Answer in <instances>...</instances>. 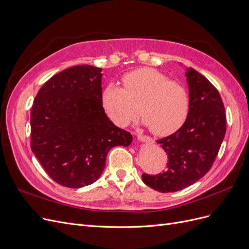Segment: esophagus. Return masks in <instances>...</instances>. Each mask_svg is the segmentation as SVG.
<instances>
[{"label":"esophagus","instance_id":"1","mask_svg":"<svg viewBox=\"0 0 249 249\" xmlns=\"http://www.w3.org/2000/svg\"><path fill=\"white\" fill-rule=\"evenodd\" d=\"M138 140H140V141H144V142H153L154 140L152 139V138H147V137H145V136H143V135H138Z\"/></svg>","mask_w":249,"mask_h":249}]
</instances>
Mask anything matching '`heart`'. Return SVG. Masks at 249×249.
Listing matches in <instances>:
<instances>
[{"instance_id":"obj_1","label":"heart","mask_w":249,"mask_h":249,"mask_svg":"<svg viewBox=\"0 0 249 249\" xmlns=\"http://www.w3.org/2000/svg\"><path fill=\"white\" fill-rule=\"evenodd\" d=\"M124 89L110 83L102 93V105L119 126L139 113L150 132L167 136L182 127L189 115L190 95L183 83L150 67H141L123 78Z\"/></svg>"}]
</instances>
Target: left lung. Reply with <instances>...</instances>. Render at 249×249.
<instances>
[{
  "mask_svg": "<svg viewBox=\"0 0 249 249\" xmlns=\"http://www.w3.org/2000/svg\"><path fill=\"white\" fill-rule=\"evenodd\" d=\"M186 77L189 115L176 133L157 140L167 154V167L159 175H142L143 183L162 193L182 190L205 176L227 131L224 105L216 87L193 69H187Z\"/></svg>",
  "mask_w": 249,
  "mask_h": 249,
  "instance_id": "left-lung-1",
  "label": "left lung"
}]
</instances>
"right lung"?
Returning a JSON list of instances; mask_svg holds the SVG:
<instances>
[{"label":"right lung","instance_id":"right-lung-1","mask_svg":"<svg viewBox=\"0 0 249 249\" xmlns=\"http://www.w3.org/2000/svg\"><path fill=\"white\" fill-rule=\"evenodd\" d=\"M102 69L77 65L50 78L31 110V149L49 177L67 188L94 183L113 146L132 135L109 120L102 105Z\"/></svg>","mask_w":249,"mask_h":249}]
</instances>
